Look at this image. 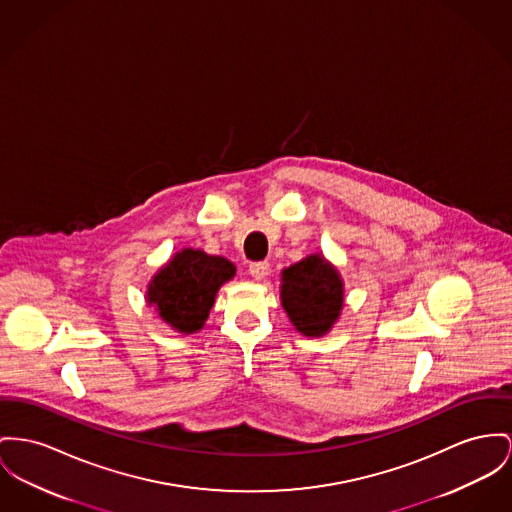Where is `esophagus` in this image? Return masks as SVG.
I'll list each match as a JSON object with an SVG mask.
<instances>
[{"instance_id":"1","label":"esophagus","mask_w":512,"mask_h":512,"mask_svg":"<svg viewBox=\"0 0 512 512\" xmlns=\"http://www.w3.org/2000/svg\"><path fill=\"white\" fill-rule=\"evenodd\" d=\"M248 272L254 279H264L270 273V264L268 262H252Z\"/></svg>"}]
</instances>
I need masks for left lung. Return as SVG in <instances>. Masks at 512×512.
<instances>
[{
  "label": "left lung",
  "mask_w": 512,
  "mask_h": 512,
  "mask_svg": "<svg viewBox=\"0 0 512 512\" xmlns=\"http://www.w3.org/2000/svg\"><path fill=\"white\" fill-rule=\"evenodd\" d=\"M279 299L299 334L322 338L334 328L343 310L345 287L340 270L324 254H308L301 262L283 268Z\"/></svg>",
  "instance_id": "1"
}]
</instances>
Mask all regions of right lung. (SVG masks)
<instances>
[{
    "label": "right lung",
    "instance_id": "obj_1",
    "mask_svg": "<svg viewBox=\"0 0 512 512\" xmlns=\"http://www.w3.org/2000/svg\"><path fill=\"white\" fill-rule=\"evenodd\" d=\"M235 273V264L223 256L182 248L151 277L145 301L172 330L190 336L204 328L217 291Z\"/></svg>",
    "mask_w": 512,
    "mask_h": 512
}]
</instances>
